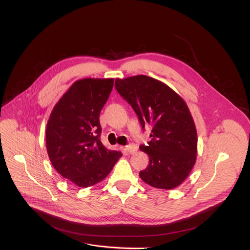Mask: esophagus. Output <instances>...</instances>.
<instances>
[{"label": "esophagus", "instance_id": "34e87169", "mask_svg": "<svg viewBox=\"0 0 250 250\" xmlns=\"http://www.w3.org/2000/svg\"><path fill=\"white\" fill-rule=\"evenodd\" d=\"M125 148H126V151L130 154H133L137 151V146L135 145H128V146H126Z\"/></svg>", "mask_w": 250, "mask_h": 250}]
</instances>
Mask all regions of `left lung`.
<instances>
[{"mask_svg":"<svg viewBox=\"0 0 250 250\" xmlns=\"http://www.w3.org/2000/svg\"><path fill=\"white\" fill-rule=\"evenodd\" d=\"M115 87L132 106L142 128L152 125L148 146H139L149 156L140 178L158 189L178 187L197 158V130L186 103L166 84L146 75L116 79Z\"/></svg>","mask_w":250,"mask_h":250,"instance_id":"8db88e82","label":"left lung"}]
</instances>
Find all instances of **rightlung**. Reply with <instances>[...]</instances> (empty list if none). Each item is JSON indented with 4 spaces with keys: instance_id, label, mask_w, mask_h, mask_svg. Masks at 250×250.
Returning <instances> with one entry per match:
<instances>
[{
    "instance_id": "right-lung-1",
    "label": "right lung",
    "mask_w": 250,
    "mask_h": 250,
    "mask_svg": "<svg viewBox=\"0 0 250 250\" xmlns=\"http://www.w3.org/2000/svg\"><path fill=\"white\" fill-rule=\"evenodd\" d=\"M114 79L76 81L53 108L46 126V148L55 170L78 187L93 186L108 176L122 156L100 139V113Z\"/></svg>"
}]
</instances>
